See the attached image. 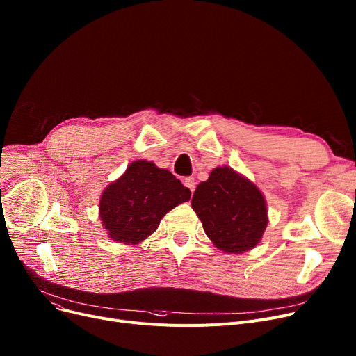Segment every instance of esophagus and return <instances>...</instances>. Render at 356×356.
Instances as JSON below:
<instances>
[{
	"instance_id": "esophagus-1",
	"label": "esophagus",
	"mask_w": 356,
	"mask_h": 356,
	"mask_svg": "<svg viewBox=\"0 0 356 356\" xmlns=\"http://www.w3.org/2000/svg\"><path fill=\"white\" fill-rule=\"evenodd\" d=\"M184 186L193 193L195 189H196V181H195L193 177H186V179H184Z\"/></svg>"
}]
</instances>
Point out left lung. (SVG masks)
Listing matches in <instances>:
<instances>
[{"mask_svg": "<svg viewBox=\"0 0 356 356\" xmlns=\"http://www.w3.org/2000/svg\"><path fill=\"white\" fill-rule=\"evenodd\" d=\"M192 208L209 239L229 254L254 248L267 228L263 193L231 167H216L209 179L197 186Z\"/></svg>", "mask_w": 356, "mask_h": 356, "instance_id": "8db88e82", "label": "left lung"}]
</instances>
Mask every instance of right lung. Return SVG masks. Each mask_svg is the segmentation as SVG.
I'll use <instances>...</instances> for the list:
<instances>
[{"label":"right lung","instance_id":"1","mask_svg":"<svg viewBox=\"0 0 356 356\" xmlns=\"http://www.w3.org/2000/svg\"><path fill=\"white\" fill-rule=\"evenodd\" d=\"M189 199L191 191L170 172L137 160L105 189L99 216L109 238L134 245L159 228L168 211Z\"/></svg>","mask_w":356,"mask_h":356}]
</instances>
